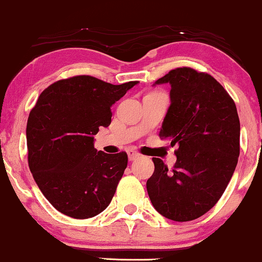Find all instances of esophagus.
<instances>
[{
  "mask_svg": "<svg viewBox=\"0 0 262 262\" xmlns=\"http://www.w3.org/2000/svg\"><path fill=\"white\" fill-rule=\"evenodd\" d=\"M127 156H128V161H135V160H137V159H139V157H141V155H139L138 152L134 151V150H128Z\"/></svg>",
  "mask_w": 262,
  "mask_h": 262,
  "instance_id": "obj_1",
  "label": "esophagus"
}]
</instances>
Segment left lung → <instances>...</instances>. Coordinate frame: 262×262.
I'll return each mask as SVG.
<instances>
[{"label": "left lung", "mask_w": 262, "mask_h": 262, "mask_svg": "<svg viewBox=\"0 0 262 262\" xmlns=\"http://www.w3.org/2000/svg\"><path fill=\"white\" fill-rule=\"evenodd\" d=\"M170 84L161 139L178 145L171 170L154 157L146 181L159 213L175 222L199 218L212 209L234 174L239 155V119L234 100L209 74L178 68L157 80Z\"/></svg>", "instance_id": "1"}]
</instances>
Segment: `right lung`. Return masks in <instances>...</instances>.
Listing matches in <instances>:
<instances>
[{
    "label": "right lung",
    "mask_w": 262,
    "mask_h": 262,
    "mask_svg": "<svg viewBox=\"0 0 262 262\" xmlns=\"http://www.w3.org/2000/svg\"><path fill=\"white\" fill-rule=\"evenodd\" d=\"M137 83L114 85L82 75L57 81L39 96L27 120L28 166L59 212L85 220L110 205L127 155L98 151L93 136L108 126L111 107Z\"/></svg>",
    "instance_id": "right-lung-1"
}]
</instances>
